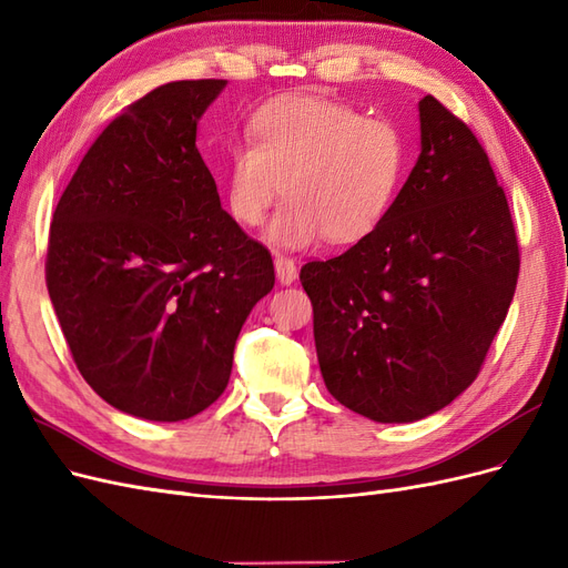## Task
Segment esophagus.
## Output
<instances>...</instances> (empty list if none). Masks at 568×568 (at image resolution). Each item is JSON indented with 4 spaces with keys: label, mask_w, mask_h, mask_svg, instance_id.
I'll return each instance as SVG.
<instances>
[{
    "label": "esophagus",
    "mask_w": 568,
    "mask_h": 568,
    "mask_svg": "<svg viewBox=\"0 0 568 568\" xmlns=\"http://www.w3.org/2000/svg\"><path fill=\"white\" fill-rule=\"evenodd\" d=\"M274 267H277V280L284 284V286H288V284H294L296 282V277H298V267H296V261L294 257H288V255H274Z\"/></svg>",
    "instance_id": "obj_1"
}]
</instances>
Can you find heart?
Returning <instances> with one entry per match:
<instances>
[{
    "label": "heart",
    "mask_w": 568,
    "mask_h": 568,
    "mask_svg": "<svg viewBox=\"0 0 568 568\" xmlns=\"http://www.w3.org/2000/svg\"><path fill=\"white\" fill-rule=\"evenodd\" d=\"M248 130L220 168L239 225H261L282 192L288 201L267 230L280 248H305L322 236L357 244L382 225L405 165L403 134L388 120L298 94L267 101Z\"/></svg>",
    "instance_id": "b5f03b06"
}]
</instances>
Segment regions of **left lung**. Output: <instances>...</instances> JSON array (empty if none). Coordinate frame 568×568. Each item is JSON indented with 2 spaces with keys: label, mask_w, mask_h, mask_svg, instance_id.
Segmentation results:
<instances>
[{
  "label": "left lung",
  "mask_w": 568,
  "mask_h": 568,
  "mask_svg": "<svg viewBox=\"0 0 568 568\" xmlns=\"http://www.w3.org/2000/svg\"><path fill=\"white\" fill-rule=\"evenodd\" d=\"M422 153L382 225L301 267L322 379L382 424L417 422L469 388L519 280L509 203L476 134L419 101Z\"/></svg>",
  "instance_id": "1"
}]
</instances>
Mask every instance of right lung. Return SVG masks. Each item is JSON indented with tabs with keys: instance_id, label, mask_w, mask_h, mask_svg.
<instances>
[{
	"instance_id": "obj_1",
	"label": "right lung",
	"mask_w": 568,
	"mask_h": 568,
	"mask_svg": "<svg viewBox=\"0 0 568 568\" xmlns=\"http://www.w3.org/2000/svg\"><path fill=\"white\" fill-rule=\"evenodd\" d=\"M227 80L168 82L84 153L49 227L47 288L97 395L180 422L227 388L234 343L274 286L270 251L222 211L196 123Z\"/></svg>"
}]
</instances>
